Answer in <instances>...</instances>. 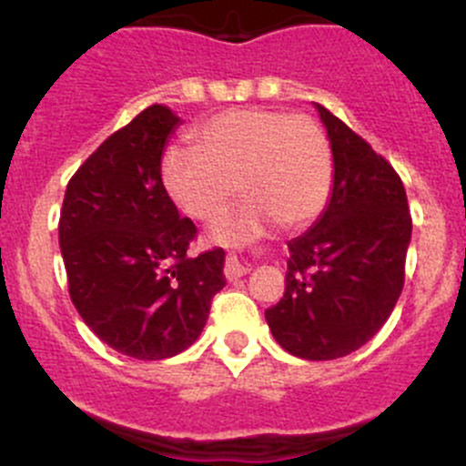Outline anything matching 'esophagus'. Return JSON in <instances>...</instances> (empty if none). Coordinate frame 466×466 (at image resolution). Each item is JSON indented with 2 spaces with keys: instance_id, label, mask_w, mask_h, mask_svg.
I'll use <instances>...</instances> for the list:
<instances>
[{
  "instance_id": "obj_1",
  "label": "esophagus",
  "mask_w": 466,
  "mask_h": 466,
  "mask_svg": "<svg viewBox=\"0 0 466 466\" xmlns=\"http://www.w3.org/2000/svg\"><path fill=\"white\" fill-rule=\"evenodd\" d=\"M248 272H250V266H248V263L238 261V257L229 255L228 259H225V277H228L229 281L238 279V277L248 275Z\"/></svg>"
}]
</instances>
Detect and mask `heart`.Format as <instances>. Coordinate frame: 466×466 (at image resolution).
I'll use <instances>...</instances> for the list:
<instances>
[{"instance_id": "1", "label": "heart", "mask_w": 466, "mask_h": 466, "mask_svg": "<svg viewBox=\"0 0 466 466\" xmlns=\"http://www.w3.org/2000/svg\"><path fill=\"white\" fill-rule=\"evenodd\" d=\"M194 148H171L162 180L173 203L203 223L218 218L237 194V214L211 229L223 246L255 241L272 225L304 228L322 214L331 194L333 157L313 119L270 107H232L191 133Z\"/></svg>"}]
</instances>
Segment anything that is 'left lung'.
Instances as JSON below:
<instances>
[{
  "label": "left lung",
  "instance_id": "left-lung-1",
  "mask_svg": "<svg viewBox=\"0 0 466 466\" xmlns=\"http://www.w3.org/2000/svg\"><path fill=\"white\" fill-rule=\"evenodd\" d=\"M333 155L331 198L289 241L284 298L266 311L289 354L333 360L383 327L403 289L412 218L401 177L350 126L316 103Z\"/></svg>",
  "mask_w": 466,
  "mask_h": 466
}]
</instances>
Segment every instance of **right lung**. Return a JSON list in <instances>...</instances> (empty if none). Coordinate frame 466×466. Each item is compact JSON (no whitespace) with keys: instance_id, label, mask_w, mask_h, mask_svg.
<instances>
[{"instance_id":"1","label":"right lung","mask_w":466,"mask_h":466,"mask_svg":"<svg viewBox=\"0 0 466 466\" xmlns=\"http://www.w3.org/2000/svg\"><path fill=\"white\" fill-rule=\"evenodd\" d=\"M177 126L167 106L139 112L74 173L60 211L74 307L107 347L139 360L194 345L225 286V252H187L196 225L164 189L162 155Z\"/></svg>"}]
</instances>
